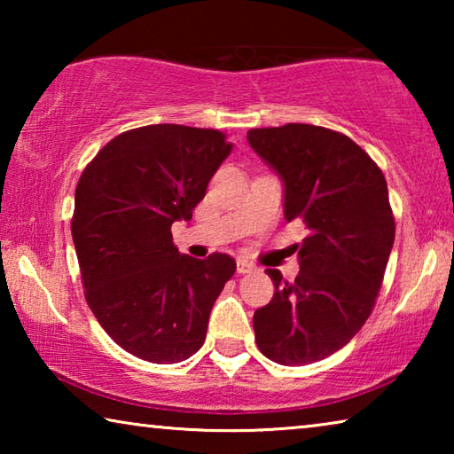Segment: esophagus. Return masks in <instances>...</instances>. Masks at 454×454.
I'll return each instance as SVG.
<instances>
[{
  "label": "esophagus",
  "mask_w": 454,
  "mask_h": 454,
  "mask_svg": "<svg viewBox=\"0 0 454 454\" xmlns=\"http://www.w3.org/2000/svg\"><path fill=\"white\" fill-rule=\"evenodd\" d=\"M236 268H238V274H250V272L256 270V264H252V262H248V260H244V258H238Z\"/></svg>",
  "instance_id": "esophagus-1"
}]
</instances>
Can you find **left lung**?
<instances>
[{"mask_svg": "<svg viewBox=\"0 0 454 454\" xmlns=\"http://www.w3.org/2000/svg\"><path fill=\"white\" fill-rule=\"evenodd\" d=\"M248 142L284 182V216L301 218L294 282L266 270L274 296L254 312L256 344L284 366L317 363L350 342L376 304L395 242V216L374 160L334 129L254 128Z\"/></svg>", "mask_w": 454, "mask_h": 454, "instance_id": "left-lung-1", "label": "left lung"}]
</instances>
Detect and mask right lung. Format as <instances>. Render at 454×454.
I'll return each instance as SVG.
<instances>
[{
  "label": "right lung",
  "instance_id": "obj_1",
  "mask_svg": "<svg viewBox=\"0 0 454 454\" xmlns=\"http://www.w3.org/2000/svg\"><path fill=\"white\" fill-rule=\"evenodd\" d=\"M232 150L210 128L153 124L121 132L83 168L72 238L83 294L129 355L174 364L200 350L232 256H184L172 240Z\"/></svg>",
  "mask_w": 454,
  "mask_h": 454
}]
</instances>
